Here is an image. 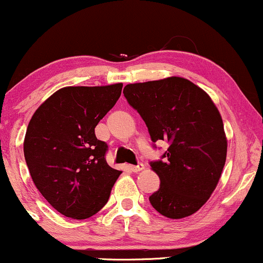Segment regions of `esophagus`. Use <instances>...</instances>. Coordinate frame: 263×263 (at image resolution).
<instances>
[{
  "mask_svg": "<svg viewBox=\"0 0 263 263\" xmlns=\"http://www.w3.org/2000/svg\"><path fill=\"white\" fill-rule=\"evenodd\" d=\"M128 168H129V170H131L132 172H139V171L144 170V165H143V164H138L137 166L131 165V166H128Z\"/></svg>",
  "mask_w": 263,
  "mask_h": 263,
  "instance_id": "obj_1",
  "label": "esophagus"
}]
</instances>
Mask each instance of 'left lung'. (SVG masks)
<instances>
[{"label": "left lung", "instance_id": "left-lung-1", "mask_svg": "<svg viewBox=\"0 0 263 263\" xmlns=\"http://www.w3.org/2000/svg\"><path fill=\"white\" fill-rule=\"evenodd\" d=\"M124 95L147 125L153 142L165 141L164 161L151 162L160 178L149 201L168 218L187 217L211 197L227 158L223 121L204 89L187 79L126 85Z\"/></svg>", "mask_w": 263, "mask_h": 263}]
</instances>
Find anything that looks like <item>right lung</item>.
I'll return each mask as SVG.
<instances>
[{"instance_id": "obj_1", "label": "right lung", "mask_w": 263, "mask_h": 263, "mask_svg": "<svg viewBox=\"0 0 263 263\" xmlns=\"http://www.w3.org/2000/svg\"><path fill=\"white\" fill-rule=\"evenodd\" d=\"M122 84L69 86L46 99L30 120L24 156L32 181L53 208L85 220L108 202L121 171L105 160L96 126L114 107Z\"/></svg>"}]
</instances>
